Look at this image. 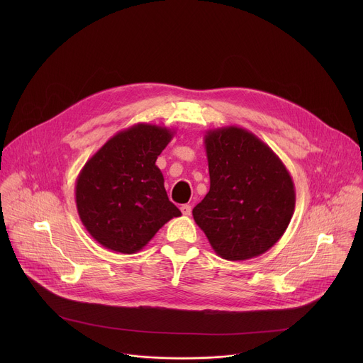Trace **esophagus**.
<instances>
[{"label":"esophagus","mask_w":363,"mask_h":363,"mask_svg":"<svg viewBox=\"0 0 363 363\" xmlns=\"http://www.w3.org/2000/svg\"><path fill=\"white\" fill-rule=\"evenodd\" d=\"M181 211H182L184 216H191V205H188V203L182 205L181 206Z\"/></svg>","instance_id":"esophagus-1"}]
</instances>
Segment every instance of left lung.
<instances>
[{
  "label": "left lung",
  "mask_w": 363,
  "mask_h": 363,
  "mask_svg": "<svg viewBox=\"0 0 363 363\" xmlns=\"http://www.w3.org/2000/svg\"><path fill=\"white\" fill-rule=\"evenodd\" d=\"M210 191L192 210L213 250L242 262L269 251L294 213L296 191L281 160L254 133L238 126L203 136Z\"/></svg>",
  "instance_id": "obj_1"
}]
</instances>
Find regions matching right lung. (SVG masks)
<instances>
[{"instance_id": "add662e5", "label": "right lung", "mask_w": 363, "mask_h": 363, "mask_svg": "<svg viewBox=\"0 0 363 363\" xmlns=\"http://www.w3.org/2000/svg\"><path fill=\"white\" fill-rule=\"evenodd\" d=\"M174 135L165 126L138 123L112 136L84 164L74 188L77 213L100 245L133 254L181 216L155 164Z\"/></svg>"}]
</instances>
